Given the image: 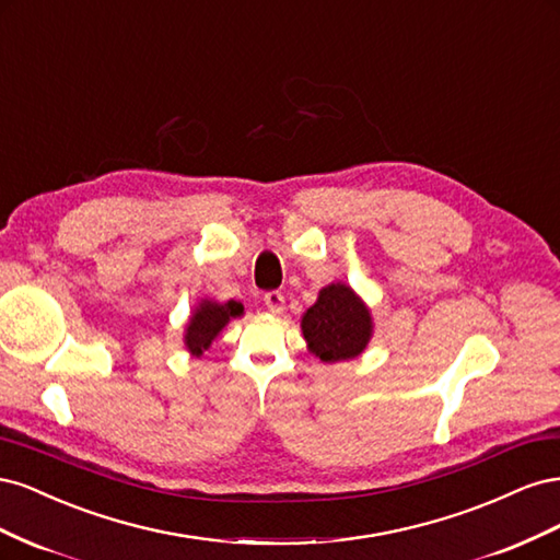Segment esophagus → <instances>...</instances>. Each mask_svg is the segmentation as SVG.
<instances>
[{
    "mask_svg": "<svg viewBox=\"0 0 560 560\" xmlns=\"http://www.w3.org/2000/svg\"><path fill=\"white\" fill-rule=\"evenodd\" d=\"M264 303H266V308L270 311V313H282L284 311V296H282V292H266L264 294Z\"/></svg>",
    "mask_w": 560,
    "mask_h": 560,
    "instance_id": "esophagus-1",
    "label": "esophagus"
}]
</instances>
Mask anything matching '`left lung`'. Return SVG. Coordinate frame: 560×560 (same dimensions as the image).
<instances>
[{
  "label": "left lung",
  "instance_id": "8db88e82",
  "mask_svg": "<svg viewBox=\"0 0 560 560\" xmlns=\"http://www.w3.org/2000/svg\"><path fill=\"white\" fill-rule=\"evenodd\" d=\"M301 329L322 362L352 360L369 343L371 315L350 287L336 282L319 292L315 306L303 315Z\"/></svg>",
  "mask_w": 560,
  "mask_h": 560
}]
</instances>
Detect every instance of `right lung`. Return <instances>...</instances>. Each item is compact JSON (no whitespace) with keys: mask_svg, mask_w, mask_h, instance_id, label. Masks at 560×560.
Listing matches in <instances>:
<instances>
[{"mask_svg":"<svg viewBox=\"0 0 560 560\" xmlns=\"http://www.w3.org/2000/svg\"><path fill=\"white\" fill-rule=\"evenodd\" d=\"M243 315V303L238 301H229V303H214V301H202L191 315L189 329H186V348H189L196 358L202 354V350H208L210 343L214 341V336L224 329L226 322L231 317Z\"/></svg>","mask_w":560,"mask_h":560,"instance_id":"obj_1","label":"right lung"}]
</instances>
